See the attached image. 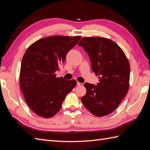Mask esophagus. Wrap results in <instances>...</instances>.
<instances>
[{
  "mask_svg": "<svg viewBox=\"0 0 150 150\" xmlns=\"http://www.w3.org/2000/svg\"><path fill=\"white\" fill-rule=\"evenodd\" d=\"M77 84H78V86H83V83H79V82H78V83H77Z\"/></svg>",
  "mask_w": 150,
  "mask_h": 150,
  "instance_id": "obj_1",
  "label": "esophagus"
}]
</instances>
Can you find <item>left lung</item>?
<instances>
[{
	"mask_svg": "<svg viewBox=\"0 0 150 150\" xmlns=\"http://www.w3.org/2000/svg\"><path fill=\"white\" fill-rule=\"evenodd\" d=\"M90 57L92 71L98 76L96 86L86 83L81 98L86 109L96 116L110 114L119 106L129 87L130 65L116 42L104 38H83L78 43Z\"/></svg>",
	"mask_w": 150,
	"mask_h": 150,
	"instance_id": "1",
	"label": "left lung"
}]
</instances>
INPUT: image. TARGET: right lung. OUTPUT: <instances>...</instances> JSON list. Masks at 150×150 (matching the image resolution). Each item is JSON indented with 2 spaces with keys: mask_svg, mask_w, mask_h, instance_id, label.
<instances>
[{
  "mask_svg": "<svg viewBox=\"0 0 150 150\" xmlns=\"http://www.w3.org/2000/svg\"><path fill=\"white\" fill-rule=\"evenodd\" d=\"M81 36H51L35 41L22 58L20 86L25 100L38 115L49 118L61 110L76 81L57 78L55 72Z\"/></svg>",
  "mask_w": 150,
  "mask_h": 150,
  "instance_id": "obj_1",
  "label": "right lung"
}]
</instances>
